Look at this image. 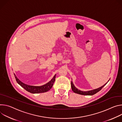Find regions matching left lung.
Returning <instances> with one entry per match:
<instances>
[{
    "label": "left lung",
    "mask_w": 122,
    "mask_h": 122,
    "mask_svg": "<svg viewBox=\"0 0 122 122\" xmlns=\"http://www.w3.org/2000/svg\"><path fill=\"white\" fill-rule=\"evenodd\" d=\"M109 81H108L107 82H109ZM107 82L105 84H104V85H103L102 87L99 88H97V89H94V90H91V91H86V92H84V91H80L79 90H78L77 88H76L75 87V86L74 85L73 83V82L71 81V88H72V91L75 92V93H78V94H81V95H86V96H92V95H93V94H96V93H97V92H98L99 91H100L102 88L103 87H104L107 84Z\"/></svg>",
    "instance_id": "8db88e82"
}]
</instances>
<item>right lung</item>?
Returning <instances> with one entry per match:
<instances>
[{
  "mask_svg": "<svg viewBox=\"0 0 122 122\" xmlns=\"http://www.w3.org/2000/svg\"><path fill=\"white\" fill-rule=\"evenodd\" d=\"M15 78L17 82L24 89H25L26 91H28L32 93H43L45 92H46L49 91L52 87L53 85V83L55 80L56 75L54 76L53 78L49 82L44 85L41 86H33L26 85L23 82H22L14 74Z\"/></svg>",
  "mask_w": 122,
  "mask_h": 122,
  "instance_id": "obj_1",
  "label": "right lung"
}]
</instances>
